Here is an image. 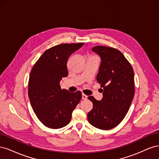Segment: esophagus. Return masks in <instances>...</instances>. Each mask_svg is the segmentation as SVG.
Masks as SVG:
<instances>
[{
    "label": "esophagus",
    "instance_id": "obj_1",
    "mask_svg": "<svg viewBox=\"0 0 159 159\" xmlns=\"http://www.w3.org/2000/svg\"><path fill=\"white\" fill-rule=\"evenodd\" d=\"M82 99H88V96L86 95H85V94H84V93H82Z\"/></svg>",
    "mask_w": 159,
    "mask_h": 159
}]
</instances>
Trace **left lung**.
Segmentation results:
<instances>
[{"label": "left lung", "instance_id": "left-lung-1", "mask_svg": "<svg viewBox=\"0 0 159 159\" xmlns=\"http://www.w3.org/2000/svg\"><path fill=\"white\" fill-rule=\"evenodd\" d=\"M91 50L102 60L97 80L103 89L100 101L88 97L93 109L88 113V119L93 127L109 130L118 125L128 112L134 93V71L117 49L98 46Z\"/></svg>", "mask_w": 159, "mask_h": 159}]
</instances>
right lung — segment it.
Here are the masks:
<instances>
[{
	"label": "right lung",
	"mask_w": 159,
	"mask_h": 159,
	"mask_svg": "<svg viewBox=\"0 0 159 159\" xmlns=\"http://www.w3.org/2000/svg\"><path fill=\"white\" fill-rule=\"evenodd\" d=\"M83 45L62 44L52 47L43 53L31 70L28 97L37 117L48 127L66 126L81 99V91L70 93L61 89L60 83L68 75L69 57Z\"/></svg>",
	"instance_id": "right-lung-1"
}]
</instances>
